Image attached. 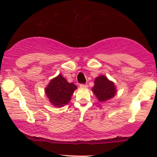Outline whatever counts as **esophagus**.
I'll return each instance as SVG.
<instances>
[{
	"mask_svg": "<svg viewBox=\"0 0 157 157\" xmlns=\"http://www.w3.org/2000/svg\"><path fill=\"white\" fill-rule=\"evenodd\" d=\"M79 86H80L81 88H86L87 87V85H85V84H80L79 85Z\"/></svg>",
	"mask_w": 157,
	"mask_h": 157,
	"instance_id": "esophagus-1",
	"label": "esophagus"
}]
</instances>
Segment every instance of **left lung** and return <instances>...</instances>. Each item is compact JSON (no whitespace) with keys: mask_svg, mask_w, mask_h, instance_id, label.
<instances>
[{"mask_svg":"<svg viewBox=\"0 0 157 157\" xmlns=\"http://www.w3.org/2000/svg\"><path fill=\"white\" fill-rule=\"evenodd\" d=\"M93 92L99 101H106L115 96L116 92L113 82L109 81L106 76L100 75L95 79Z\"/></svg>","mask_w":157,"mask_h":157,"instance_id":"left-lung-1","label":"left lung"}]
</instances>
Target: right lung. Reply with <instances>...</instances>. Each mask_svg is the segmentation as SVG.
Wrapping results in <instances>:
<instances>
[{
	"label": "right lung",
	"mask_w": 157,
	"mask_h": 157,
	"mask_svg": "<svg viewBox=\"0 0 157 157\" xmlns=\"http://www.w3.org/2000/svg\"><path fill=\"white\" fill-rule=\"evenodd\" d=\"M76 89V85L67 82L61 75H59L51 79L46 88L45 92L53 106L62 107L70 101L71 96Z\"/></svg>",
	"instance_id": "right-lung-1"
}]
</instances>
